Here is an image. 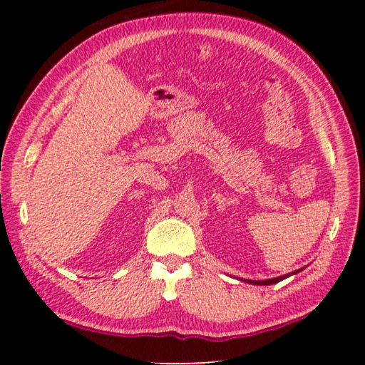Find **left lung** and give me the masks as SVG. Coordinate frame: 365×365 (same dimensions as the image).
Returning a JSON list of instances; mask_svg holds the SVG:
<instances>
[{
    "label": "left lung",
    "instance_id": "left-lung-1",
    "mask_svg": "<svg viewBox=\"0 0 365 365\" xmlns=\"http://www.w3.org/2000/svg\"><path fill=\"white\" fill-rule=\"evenodd\" d=\"M302 269H299V270H296V272H292V274H287V275H282V277H277V279H270V280H245V282H248V283H252V285H272V283H279V282H282L283 279H287V277H289V275H294V274H298V272H301Z\"/></svg>",
    "mask_w": 365,
    "mask_h": 365
}]
</instances>
